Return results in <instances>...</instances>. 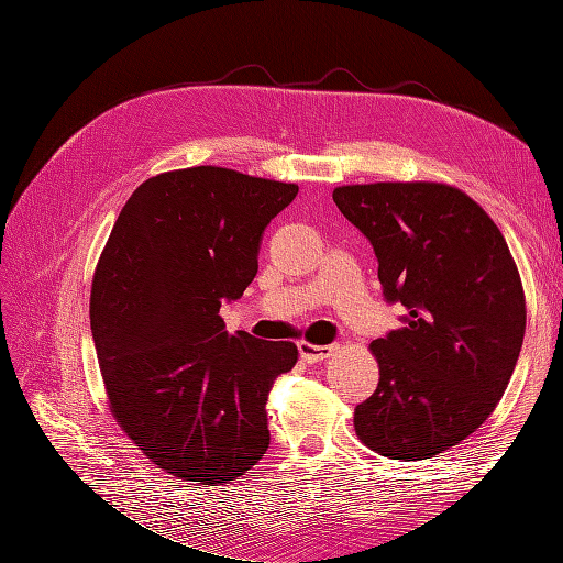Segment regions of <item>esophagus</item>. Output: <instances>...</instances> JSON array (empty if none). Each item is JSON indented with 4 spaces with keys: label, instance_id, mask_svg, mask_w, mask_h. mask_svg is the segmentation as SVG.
<instances>
[{
    "label": "esophagus",
    "instance_id": "obj_1",
    "mask_svg": "<svg viewBox=\"0 0 563 563\" xmlns=\"http://www.w3.org/2000/svg\"><path fill=\"white\" fill-rule=\"evenodd\" d=\"M298 352H300V360L302 362L317 364V362L329 360V356L333 354V347L331 345H312V343H308V340H300Z\"/></svg>",
    "mask_w": 563,
    "mask_h": 563
}]
</instances>
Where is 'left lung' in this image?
Wrapping results in <instances>:
<instances>
[{"mask_svg": "<svg viewBox=\"0 0 563 563\" xmlns=\"http://www.w3.org/2000/svg\"><path fill=\"white\" fill-rule=\"evenodd\" d=\"M333 201L373 244L404 327L368 345L380 368L354 408L362 444L391 460L457 446L503 399L526 331L517 263L490 216L446 183L340 185Z\"/></svg>", "mask_w": 563, "mask_h": 563, "instance_id": "left-lung-1", "label": "left lung"}]
</instances>
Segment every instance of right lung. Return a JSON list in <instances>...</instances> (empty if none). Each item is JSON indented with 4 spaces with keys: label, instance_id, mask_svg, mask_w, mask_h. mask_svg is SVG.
Segmentation results:
<instances>
[{
    "label": "right lung",
    "instance_id": "add662e5",
    "mask_svg": "<svg viewBox=\"0 0 563 563\" xmlns=\"http://www.w3.org/2000/svg\"><path fill=\"white\" fill-rule=\"evenodd\" d=\"M296 183L223 166L135 187L91 284V333L110 411L162 472L230 484L269 446L267 395L298 362L291 340L225 331L220 302L258 272L267 223Z\"/></svg>",
    "mask_w": 563,
    "mask_h": 563
}]
</instances>
